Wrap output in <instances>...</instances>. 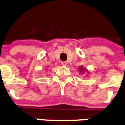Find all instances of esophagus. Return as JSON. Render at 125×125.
I'll use <instances>...</instances> for the list:
<instances>
[{"instance_id":"esophagus-1","label":"esophagus","mask_w":125,"mask_h":125,"mask_svg":"<svg viewBox=\"0 0 125 125\" xmlns=\"http://www.w3.org/2000/svg\"><path fill=\"white\" fill-rule=\"evenodd\" d=\"M62 64L63 66H66V65H67V62H62Z\"/></svg>"}]
</instances>
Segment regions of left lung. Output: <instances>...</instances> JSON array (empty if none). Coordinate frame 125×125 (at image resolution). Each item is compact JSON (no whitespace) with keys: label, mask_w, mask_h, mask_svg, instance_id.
Here are the masks:
<instances>
[{"label":"left lung","mask_w":125,"mask_h":125,"mask_svg":"<svg viewBox=\"0 0 125 125\" xmlns=\"http://www.w3.org/2000/svg\"><path fill=\"white\" fill-rule=\"evenodd\" d=\"M79 70H81V71H83V68H81V67H80V68H79Z\"/></svg>","instance_id":"1"}]
</instances>
